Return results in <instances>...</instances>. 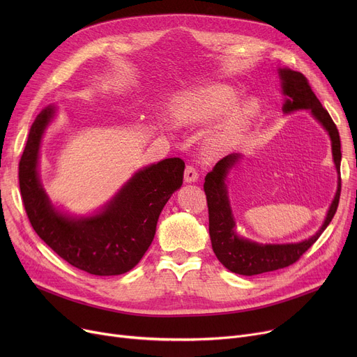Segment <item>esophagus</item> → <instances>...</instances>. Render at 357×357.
I'll use <instances>...</instances> for the list:
<instances>
[{
    "mask_svg": "<svg viewBox=\"0 0 357 357\" xmlns=\"http://www.w3.org/2000/svg\"><path fill=\"white\" fill-rule=\"evenodd\" d=\"M198 176H199V174L194 165H188L185 167V175H183L185 182H195L198 179Z\"/></svg>",
    "mask_w": 357,
    "mask_h": 357,
    "instance_id": "34e87169",
    "label": "esophagus"
}]
</instances>
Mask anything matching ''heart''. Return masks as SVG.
<instances>
[{"mask_svg":"<svg viewBox=\"0 0 357 357\" xmlns=\"http://www.w3.org/2000/svg\"><path fill=\"white\" fill-rule=\"evenodd\" d=\"M240 93L222 84H214L186 92L174 104V116L181 124H205L230 112L238 102ZM257 102L248 101L220 127L213 130L205 139V150L210 155H218L231 149L248 130L256 114Z\"/></svg>","mask_w":357,"mask_h":357,"instance_id":"1","label":"heart"}]
</instances>
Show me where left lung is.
Wrapping results in <instances>:
<instances>
[{
  "instance_id": "obj_1",
  "label": "left lung",
  "mask_w": 357,
  "mask_h": 357,
  "mask_svg": "<svg viewBox=\"0 0 357 357\" xmlns=\"http://www.w3.org/2000/svg\"><path fill=\"white\" fill-rule=\"evenodd\" d=\"M279 77L282 79L284 93L288 97L284 105V111L291 112L295 109H310L312 112V116L328 131V135L331 137L334 163L337 167V172H340V136L339 130H337L334 121L328 114V111L321 105L320 101H318L314 91L311 89L308 79L303 73L291 69H279ZM238 158L240 155H229L226 158H222L213 167V171L205 176L204 191L205 195H207L210 237L213 250L217 259L229 271L245 276L272 272L276 269L291 266L314 245L318 237L321 236V233L331 222L337 211V207H339L342 178L339 181V188H337L334 201L331 202L327 218L321 229L312 237H310L305 241L296 243V245H257V243L240 238L236 234V224L231 215L226 183H224L227 172L237 162Z\"/></svg>"
}]
</instances>
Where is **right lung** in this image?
I'll return each instance as SVG.
<instances>
[{
    "label": "right lung",
    "instance_id": "right-lung-1",
    "mask_svg": "<svg viewBox=\"0 0 357 357\" xmlns=\"http://www.w3.org/2000/svg\"><path fill=\"white\" fill-rule=\"evenodd\" d=\"M53 116L54 108L47 107L36 117L18 163L20 192L31 227L75 268L98 276L126 273L152 245L159 214L181 188L185 163L171 158L150 165L130 179L102 213L68 218L54 211L37 175L42 135Z\"/></svg>",
    "mask_w": 357,
    "mask_h": 357
}]
</instances>
